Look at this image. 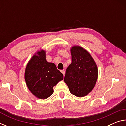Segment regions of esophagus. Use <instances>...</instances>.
I'll return each instance as SVG.
<instances>
[{
  "instance_id": "34e87169",
  "label": "esophagus",
  "mask_w": 126,
  "mask_h": 126,
  "mask_svg": "<svg viewBox=\"0 0 126 126\" xmlns=\"http://www.w3.org/2000/svg\"><path fill=\"white\" fill-rule=\"evenodd\" d=\"M61 72H62V74H63L64 76L65 75V71H64V70H61Z\"/></svg>"
}]
</instances>
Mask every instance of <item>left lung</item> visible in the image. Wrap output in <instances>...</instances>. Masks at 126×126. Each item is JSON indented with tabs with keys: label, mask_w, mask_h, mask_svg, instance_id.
Masks as SVG:
<instances>
[{
	"label": "left lung",
	"mask_w": 126,
	"mask_h": 126,
	"mask_svg": "<svg viewBox=\"0 0 126 126\" xmlns=\"http://www.w3.org/2000/svg\"><path fill=\"white\" fill-rule=\"evenodd\" d=\"M72 63L67 68L64 80L76 97L87 95L94 87L98 78L97 65L91 54L80 46L71 49Z\"/></svg>",
	"instance_id": "1"
}]
</instances>
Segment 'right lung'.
Returning a JSON list of instances; mask_svg holds the SVG:
<instances>
[{
  "label": "right lung",
  "mask_w": 126,
  "mask_h": 126,
  "mask_svg": "<svg viewBox=\"0 0 126 126\" xmlns=\"http://www.w3.org/2000/svg\"><path fill=\"white\" fill-rule=\"evenodd\" d=\"M24 78L29 91L38 98L44 99L52 94L53 87L63 79V75L54 63L46 61V52L42 50L28 62Z\"/></svg>",
  "instance_id": "add662e5"
}]
</instances>
